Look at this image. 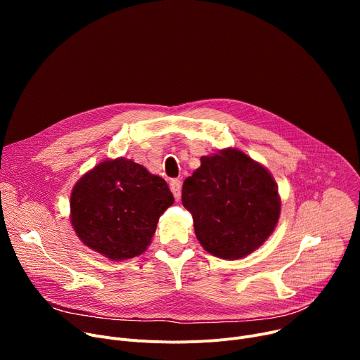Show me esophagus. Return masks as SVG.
<instances>
[{"label":"esophagus","instance_id":"1","mask_svg":"<svg viewBox=\"0 0 360 360\" xmlns=\"http://www.w3.org/2000/svg\"><path fill=\"white\" fill-rule=\"evenodd\" d=\"M169 186H170V191H172L175 200H179L181 198V188H182L181 181L179 179H172V181H170Z\"/></svg>","mask_w":360,"mask_h":360}]
</instances>
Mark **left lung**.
<instances>
[{
	"label": "left lung",
	"mask_w": 360,
	"mask_h": 360,
	"mask_svg": "<svg viewBox=\"0 0 360 360\" xmlns=\"http://www.w3.org/2000/svg\"><path fill=\"white\" fill-rule=\"evenodd\" d=\"M182 204L193 214L202 248L238 259L267 240L280 216V197L269 170L236 148L202 156L182 185Z\"/></svg>",
	"instance_id": "8db88e82"
}]
</instances>
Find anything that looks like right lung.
Masks as SVG:
<instances>
[{"label":"right lung","instance_id":"obj_1","mask_svg":"<svg viewBox=\"0 0 360 360\" xmlns=\"http://www.w3.org/2000/svg\"><path fill=\"white\" fill-rule=\"evenodd\" d=\"M174 204L166 181L132 160H105L71 193V224L86 247L121 261L143 254Z\"/></svg>","mask_w":360,"mask_h":360}]
</instances>
